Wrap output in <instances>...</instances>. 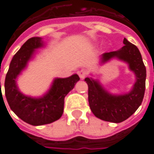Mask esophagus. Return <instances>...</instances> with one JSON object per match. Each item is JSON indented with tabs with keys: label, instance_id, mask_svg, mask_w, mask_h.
I'll list each match as a JSON object with an SVG mask.
<instances>
[{
	"label": "esophagus",
	"instance_id": "34e87169",
	"mask_svg": "<svg viewBox=\"0 0 154 154\" xmlns=\"http://www.w3.org/2000/svg\"><path fill=\"white\" fill-rule=\"evenodd\" d=\"M78 75H79V77H80V78L82 80V79H84L85 77H87V72L86 70H83V69H82V70H80L78 72Z\"/></svg>",
	"mask_w": 154,
	"mask_h": 154
}]
</instances>
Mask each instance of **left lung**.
<instances>
[{"instance_id": "1", "label": "left lung", "mask_w": 154, "mask_h": 154, "mask_svg": "<svg viewBox=\"0 0 154 154\" xmlns=\"http://www.w3.org/2000/svg\"><path fill=\"white\" fill-rule=\"evenodd\" d=\"M120 49L105 53L100 57L104 64L113 58L126 63L135 76V82L130 91L116 95L107 91L100 82L92 77L85 78L88 85V101L92 113L97 118L113 123L125 120L135 112L141 105L145 91L146 67L139 48L125 38Z\"/></svg>"}]
</instances>
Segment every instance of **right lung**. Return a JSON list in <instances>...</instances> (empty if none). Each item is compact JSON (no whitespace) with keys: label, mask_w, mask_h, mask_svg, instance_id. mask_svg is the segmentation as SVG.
I'll list each match as a JSON object with an SVG mask.
<instances>
[{"label":"right lung","mask_w":154,"mask_h":154,"mask_svg":"<svg viewBox=\"0 0 154 154\" xmlns=\"http://www.w3.org/2000/svg\"><path fill=\"white\" fill-rule=\"evenodd\" d=\"M43 46L40 37L26 41L12 58L5 80V97L12 111L23 121L35 126L50 124L60 118L63 113L64 98L80 80L77 74L55 78L48 91L39 97L22 93L16 83L17 78L34 57L36 49Z\"/></svg>","instance_id":"right-lung-1"}]
</instances>
